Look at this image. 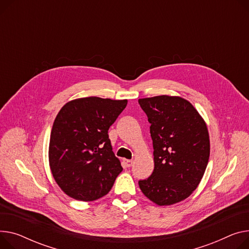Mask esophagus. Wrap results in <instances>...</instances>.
<instances>
[{
  "mask_svg": "<svg viewBox=\"0 0 249 249\" xmlns=\"http://www.w3.org/2000/svg\"><path fill=\"white\" fill-rule=\"evenodd\" d=\"M123 163L126 167H131L132 166V163H133V161L132 160H129V159H123Z\"/></svg>",
  "mask_w": 249,
  "mask_h": 249,
  "instance_id": "1",
  "label": "esophagus"
}]
</instances>
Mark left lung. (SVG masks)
I'll use <instances>...</instances> for the list:
<instances>
[{
    "mask_svg": "<svg viewBox=\"0 0 249 249\" xmlns=\"http://www.w3.org/2000/svg\"><path fill=\"white\" fill-rule=\"evenodd\" d=\"M151 124L154 170L139 180L143 194L157 205L186 198L203 177L210 154L207 126L185 99L161 95L138 100Z\"/></svg>",
    "mask_w": 249,
    "mask_h": 249,
    "instance_id": "obj_1",
    "label": "left lung"
}]
</instances>
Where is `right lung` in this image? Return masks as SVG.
Returning a JSON list of instances; mask_svg holds the SVG:
<instances>
[{"instance_id": "1", "label": "right lung", "mask_w": 249, "mask_h": 249, "mask_svg": "<svg viewBox=\"0 0 249 249\" xmlns=\"http://www.w3.org/2000/svg\"><path fill=\"white\" fill-rule=\"evenodd\" d=\"M126 105L127 100L86 97L59 111L50 137L49 163L68 196L94 201L111 190L123 168L112 151L108 130Z\"/></svg>"}]
</instances>
